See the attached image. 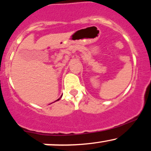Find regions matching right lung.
<instances>
[{
    "instance_id": "obj_1",
    "label": "right lung",
    "mask_w": 151,
    "mask_h": 151,
    "mask_svg": "<svg viewBox=\"0 0 151 151\" xmlns=\"http://www.w3.org/2000/svg\"><path fill=\"white\" fill-rule=\"evenodd\" d=\"M60 99H58V100H57V101H59V100H60Z\"/></svg>"
}]
</instances>
